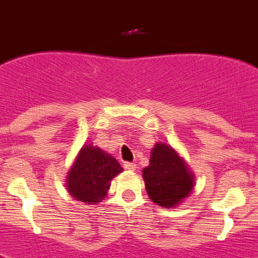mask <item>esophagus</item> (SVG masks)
<instances>
[{
  "label": "esophagus",
  "instance_id": "1",
  "mask_svg": "<svg viewBox=\"0 0 258 258\" xmlns=\"http://www.w3.org/2000/svg\"><path fill=\"white\" fill-rule=\"evenodd\" d=\"M124 168H125V169H127V170H136L137 165L134 163H125Z\"/></svg>",
  "mask_w": 258,
  "mask_h": 258
}]
</instances>
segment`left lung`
Listing matches in <instances>:
<instances>
[{
    "mask_svg": "<svg viewBox=\"0 0 258 258\" xmlns=\"http://www.w3.org/2000/svg\"><path fill=\"white\" fill-rule=\"evenodd\" d=\"M142 175L151 202L168 209L188 198L195 184V175L186 160L165 142L155 143Z\"/></svg>",
    "mask_w": 258,
    "mask_h": 258,
    "instance_id": "1",
    "label": "left lung"
}]
</instances>
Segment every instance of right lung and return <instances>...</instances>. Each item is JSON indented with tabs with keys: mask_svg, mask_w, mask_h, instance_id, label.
Wrapping results in <instances>:
<instances>
[{
	"mask_svg": "<svg viewBox=\"0 0 258 258\" xmlns=\"http://www.w3.org/2000/svg\"><path fill=\"white\" fill-rule=\"evenodd\" d=\"M121 172V165L112 155L85 143L71 165L66 188L77 202L98 204L107 197L112 178Z\"/></svg>",
	"mask_w": 258,
	"mask_h": 258,
	"instance_id": "right-lung-1",
	"label": "right lung"
}]
</instances>
